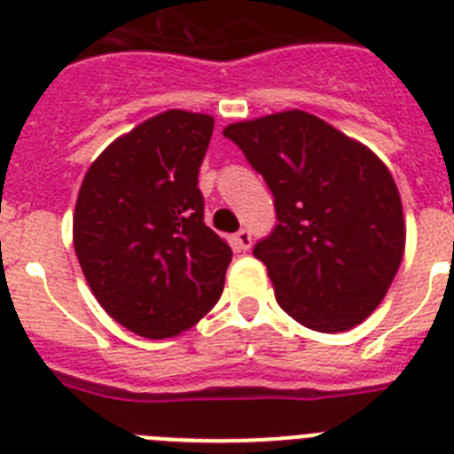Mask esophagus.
I'll return each mask as SVG.
<instances>
[{
    "label": "esophagus",
    "mask_w": 454,
    "mask_h": 454,
    "mask_svg": "<svg viewBox=\"0 0 454 454\" xmlns=\"http://www.w3.org/2000/svg\"><path fill=\"white\" fill-rule=\"evenodd\" d=\"M234 246L239 252H247L252 246V234L250 230H240L234 234Z\"/></svg>",
    "instance_id": "34e87169"
}]
</instances>
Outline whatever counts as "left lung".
Instances as JSON below:
<instances>
[{"mask_svg": "<svg viewBox=\"0 0 454 454\" xmlns=\"http://www.w3.org/2000/svg\"><path fill=\"white\" fill-rule=\"evenodd\" d=\"M223 134L275 198V230L252 254L266 263L279 307L325 334L366 320L404 252L403 202L388 168L298 108L234 122Z\"/></svg>", "mask_w": 454, "mask_h": 454, "instance_id": "obj_1", "label": "left lung"}]
</instances>
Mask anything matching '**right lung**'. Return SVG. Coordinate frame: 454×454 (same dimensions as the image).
Here are the masks:
<instances>
[{
  "label": "right lung",
  "instance_id": "obj_1",
  "mask_svg": "<svg viewBox=\"0 0 454 454\" xmlns=\"http://www.w3.org/2000/svg\"><path fill=\"white\" fill-rule=\"evenodd\" d=\"M211 134V115H154L114 140L79 188L72 236L88 286L145 339L182 334L223 295L231 247L204 224L198 188Z\"/></svg>",
  "mask_w": 454,
  "mask_h": 454
}]
</instances>
